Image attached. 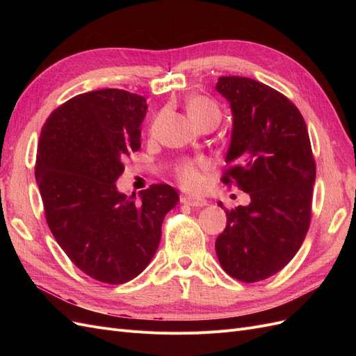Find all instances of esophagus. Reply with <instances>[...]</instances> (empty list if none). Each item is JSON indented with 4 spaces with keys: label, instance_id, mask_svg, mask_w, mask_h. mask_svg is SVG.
I'll use <instances>...</instances> for the list:
<instances>
[{
    "label": "esophagus",
    "instance_id": "obj_1",
    "mask_svg": "<svg viewBox=\"0 0 356 356\" xmlns=\"http://www.w3.org/2000/svg\"><path fill=\"white\" fill-rule=\"evenodd\" d=\"M181 202L184 204H188V207H193V208H203L208 204V202L204 199L195 197V196H182Z\"/></svg>",
    "mask_w": 356,
    "mask_h": 356
}]
</instances>
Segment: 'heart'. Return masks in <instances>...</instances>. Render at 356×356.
<instances>
[{
	"instance_id": "1",
	"label": "heart",
	"mask_w": 356,
	"mask_h": 356,
	"mask_svg": "<svg viewBox=\"0 0 356 356\" xmlns=\"http://www.w3.org/2000/svg\"><path fill=\"white\" fill-rule=\"evenodd\" d=\"M186 110L196 127L203 123H217L221 118L220 106L207 96L195 95L187 99ZM159 120H156L149 129V134H156ZM209 166L204 160H184L175 168V178L181 187L187 190H199L203 186V172Z\"/></svg>"
}]
</instances>
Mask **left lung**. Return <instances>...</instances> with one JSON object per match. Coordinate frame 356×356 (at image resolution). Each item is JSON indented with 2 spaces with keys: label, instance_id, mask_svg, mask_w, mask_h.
I'll use <instances>...</instances> for the list:
<instances>
[{
  "label": "left lung",
  "instance_id": "1",
  "mask_svg": "<svg viewBox=\"0 0 356 356\" xmlns=\"http://www.w3.org/2000/svg\"><path fill=\"white\" fill-rule=\"evenodd\" d=\"M215 89L233 114L221 181L251 197L248 207L225 211L227 224L215 251L225 273L258 282L282 270L306 238L315 159L305 118L286 96L238 75L220 77Z\"/></svg>",
  "mask_w": 356,
  "mask_h": 356
}]
</instances>
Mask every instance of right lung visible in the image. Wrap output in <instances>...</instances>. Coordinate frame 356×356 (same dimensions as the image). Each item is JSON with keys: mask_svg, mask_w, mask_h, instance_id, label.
<instances>
[{"mask_svg": "<svg viewBox=\"0 0 356 356\" xmlns=\"http://www.w3.org/2000/svg\"><path fill=\"white\" fill-rule=\"evenodd\" d=\"M144 96L102 89L74 96L41 129L35 179L51 234L83 273L132 281L154 257L165 215L179 202L168 184L127 197L114 182L141 148Z\"/></svg>", "mask_w": 356, "mask_h": 356, "instance_id": "1", "label": "right lung"}]
</instances>
